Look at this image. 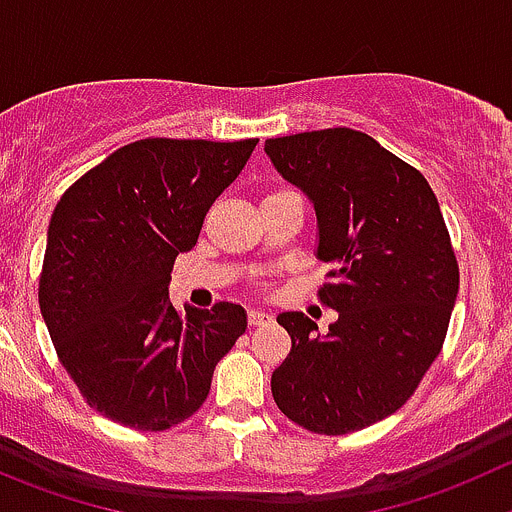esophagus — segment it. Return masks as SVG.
Segmentation results:
<instances>
[{
    "mask_svg": "<svg viewBox=\"0 0 512 512\" xmlns=\"http://www.w3.org/2000/svg\"><path fill=\"white\" fill-rule=\"evenodd\" d=\"M269 321H271V314H266V311L248 309V324L261 326V324H269Z\"/></svg>",
    "mask_w": 512,
    "mask_h": 512,
    "instance_id": "obj_1",
    "label": "esophagus"
}]
</instances>
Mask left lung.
<instances>
[{
    "label": "left lung",
    "mask_w": 512,
    "mask_h": 512,
    "mask_svg": "<svg viewBox=\"0 0 512 512\" xmlns=\"http://www.w3.org/2000/svg\"><path fill=\"white\" fill-rule=\"evenodd\" d=\"M266 153L314 203L316 256L332 264L319 301L339 311L326 337L279 314L291 352L271 394L304 430L349 435L405 405L445 344L460 286L450 231L425 175L367 133L311 130Z\"/></svg>",
    "instance_id": "left-lung-1"
}]
</instances>
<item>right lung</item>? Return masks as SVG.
Listing matches in <instances>:
<instances>
[{"mask_svg": "<svg viewBox=\"0 0 512 512\" xmlns=\"http://www.w3.org/2000/svg\"><path fill=\"white\" fill-rule=\"evenodd\" d=\"M256 143L135 140L62 193L40 309L62 367L107 420L140 432L186 422L206 402L218 359L246 332V311L231 301L183 316L168 281Z\"/></svg>", "mask_w": 512, "mask_h": 512, "instance_id": "obj_1", "label": "right lung"}]
</instances>
